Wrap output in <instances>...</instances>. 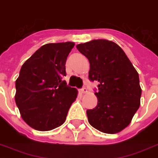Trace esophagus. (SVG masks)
Here are the masks:
<instances>
[{
  "label": "esophagus",
  "mask_w": 158,
  "mask_h": 158,
  "mask_svg": "<svg viewBox=\"0 0 158 158\" xmlns=\"http://www.w3.org/2000/svg\"><path fill=\"white\" fill-rule=\"evenodd\" d=\"M80 92H81V93H86V92H87V89H86V87H82L81 89H80Z\"/></svg>",
  "instance_id": "esophagus-1"
}]
</instances>
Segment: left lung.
<instances>
[{
	"label": "left lung",
	"mask_w": 158,
	"mask_h": 158,
	"mask_svg": "<svg viewBox=\"0 0 158 158\" xmlns=\"http://www.w3.org/2000/svg\"><path fill=\"white\" fill-rule=\"evenodd\" d=\"M77 48L90 62V81L98 82L97 106L86 111L89 123L104 133H117L130 124L139 108L138 73L113 41L92 40Z\"/></svg>",
	"instance_id": "obj_1"
}]
</instances>
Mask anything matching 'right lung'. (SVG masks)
<instances>
[{
	"instance_id": "right-lung-1",
	"label": "right lung",
	"mask_w": 158,
	"mask_h": 158,
	"mask_svg": "<svg viewBox=\"0 0 158 158\" xmlns=\"http://www.w3.org/2000/svg\"><path fill=\"white\" fill-rule=\"evenodd\" d=\"M74 42L49 43L25 61L16 81V100L25 123L38 131L62 125L77 90L66 85V61Z\"/></svg>"
}]
</instances>
